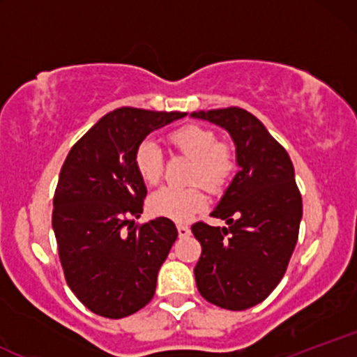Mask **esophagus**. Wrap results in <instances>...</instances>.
Segmentation results:
<instances>
[{
  "label": "esophagus",
  "mask_w": 357,
  "mask_h": 357,
  "mask_svg": "<svg viewBox=\"0 0 357 357\" xmlns=\"http://www.w3.org/2000/svg\"><path fill=\"white\" fill-rule=\"evenodd\" d=\"M191 233V230H190V227H188V225H183V223H179L178 225V235L181 236V238H184V236H188Z\"/></svg>",
  "instance_id": "esophagus-1"
}]
</instances>
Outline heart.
Here are the masks:
<instances>
[{
	"label": "heart",
	"instance_id": "b5f03b06",
	"mask_svg": "<svg viewBox=\"0 0 357 357\" xmlns=\"http://www.w3.org/2000/svg\"><path fill=\"white\" fill-rule=\"evenodd\" d=\"M169 142L179 154L192 159L191 183H202L211 191L227 186L236 169V158L228 142L218 141L211 129L203 126H183L169 134ZM134 166L149 186L161 181L165 173V154L151 139L136 147ZM206 206V196L199 184L188 188H161L149 198V211L174 221H186Z\"/></svg>",
	"mask_w": 357,
	"mask_h": 357
}]
</instances>
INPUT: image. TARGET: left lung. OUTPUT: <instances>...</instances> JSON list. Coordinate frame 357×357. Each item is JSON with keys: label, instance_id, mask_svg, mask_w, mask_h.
<instances>
[{"label": "left lung", "instance_id": "obj_1", "mask_svg": "<svg viewBox=\"0 0 357 357\" xmlns=\"http://www.w3.org/2000/svg\"><path fill=\"white\" fill-rule=\"evenodd\" d=\"M230 132L240 171L211 213L227 228L198 221L195 267L199 294L228 310L265 301L289 267L298 238L302 196L287 151L253 114L240 107L192 112Z\"/></svg>", "mask_w": 357, "mask_h": 357}]
</instances>
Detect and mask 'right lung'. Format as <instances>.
<instances>
[{
  "instance_id": "obj_1",
  "label": "right lung",
  "mask_w": 357,
  "mask_h": 357,
  "mask_svg": "<svg viewBox=\"0 0 357 357\" xmlns=\"http://www.w3.org/2000/svg\"><path fill=\"white\" fill-rule=\"evenodd\" d=\"M186 112L121 107L82 136L61 166L52 227L65 280L93 314L122 319L154 297L178 238L169 218L137 225L147 195L134 166L147 134Z\"/></svg>"
}]
</instances>
